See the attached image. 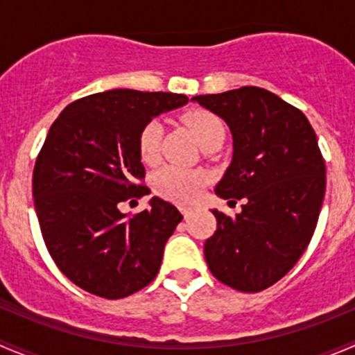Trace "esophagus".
Returning <instances> with one entry per match:
<instances>
[{
    "label": "esophagus",
    "mask_w": 355,
    "mask_h": 355,
    "mask_svg": "<svg viewBox=\"0 0 355 355\" xmlns=\"http://www.w3.org/2000/svg\"><path fill=\"white\" fill-rule=\"evenodd\" d=\"M180 211H182V214H184L185 220H189V218L192 216V213H194V209H192L191 206H182Z\"/></svg>",
    "instance_id": "obj_1"
}]
</instances>
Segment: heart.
I'll use <instances>...</instances> for the list:
<instances>
[{
	"label": "heart",
	"mask_w": 355,
	"mask_h": 355,
	"mask_svg": "<svg viewBox=\"0 0 355 355\" xmlns=\"http://www.w3.org/2000/svg\"><path fill=\"white\" fill-rule=\"evenodd\" d=\"M185 123L194 132L200 148L220 137L225 139L223 123L220 121V118L214 116L209 111H189L185 114ZM161 135H163V125L157 120L149 121L142 128L141 135H139V155H141L142 161L155 163L157 159ZM206 182L207 178L202 171L178 166H164L153 178V185H155L157 194L161 198L177 200V202H191V200H194L200 194Z\"/></svg>",
	"instance_id": "obj_1"
}]
</instances>
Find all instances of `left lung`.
<instances>
[{
	"mask_svg": "<svg viewBox=\"0 0 355 355\" xmlns=\"http://www.w3.org/2000/svg\"><path fill=\"white\" fill-rule=\"evenodd\" d=\"M191 101L220 116L234 141L214 192L245 199L234 218L213 209L218 225L204 257L221 284L261 292L292 270L316 230L327 189L318 137L302 111L266 89L247 85Z\"/></svg>",
	"mask_w": 355,
	"mask_h": 355,
	"instance_id": "1",
	"label": "left lung"
}]
</instances>
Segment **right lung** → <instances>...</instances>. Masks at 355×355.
<instances>
[{
  "instance_id": "add662e5",
  "label": "right lung",
  "mask_w": 355,
  "mask_h": 355,
  "mask_svg": "<svg viewBox=\"0 0 355 355\" xmlns=\"http://www.w3.org/2000/svg\"><path fill=\"white\" fill-rule=\"evenodd\" d=\"M187 103L173 92L113 89L68 105L49 128L32 177L35 214L56 266L85 292L121 299L155 280L184 216L156 196L134 218L118 204L149 192L134 184L146 175L142 128Z\"/></svg>"
}]
</instances>
